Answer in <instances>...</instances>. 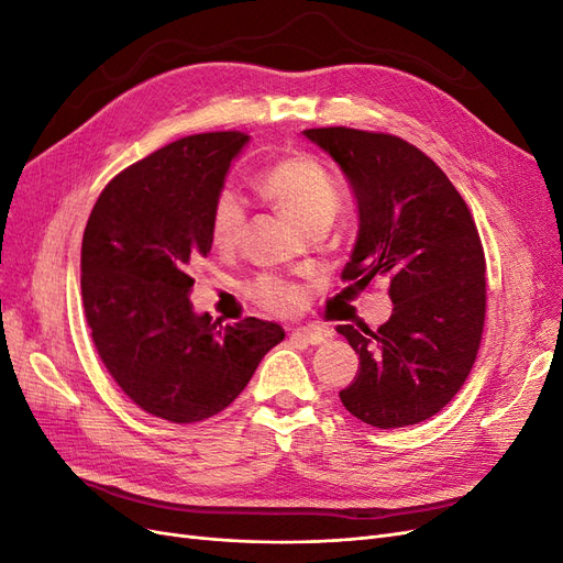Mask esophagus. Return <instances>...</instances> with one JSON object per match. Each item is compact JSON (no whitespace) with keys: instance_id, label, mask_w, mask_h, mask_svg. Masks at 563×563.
Segmentation results:
<instances>
[{"instance_id":"34e87169","label":"esophagus","mask_w":563,"mask_h":563,"mask_svg":"<svg viewBox=\"0 0 563 563\" xmlns=\"http://www.w3.org/2000/svg\"><path fill=\"white\" fill-rule=\"evenodd\" d=\"M291 340L296 343H308V345H321L331 340V331L323 327H305V329H294L291 331Z\"/></svg>"}]
</instances>
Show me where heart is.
<instances>
[{
    "instance_id": "heart-1",
    "label": "heart",
    "mask_w": 563,
    "mask_h": 563,
    "mask_svg": "<svg viewBox=\"0 0 563 563\" xmlns=\"http://www.w3.org/2000/svg\"><path fill=\"white\" fill-rule=\"evenodd\" d=\"M258 187L302 230L329 220L338 211L340 192L327 166L310 155H288L258 174ZM246 207L234 187H223L211 203L209 234L218 249H234L242 240ZM251 298L261 308L277 314H294L305 300L302 286L279 275H261L249 286Z\"/></svg>"
}]
</instances>
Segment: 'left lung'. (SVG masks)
Segmentation results:
<instances>
[{
    "label": "left lung",
    "instance_id": "1",
    "mask_svg": "<svg viewBox=\"0 0 563 563\" xmlns=\"http://www.w3.org/2000/svg\"><path fill=\"white\" fill-rule=\"evenodd\" d=\"M302 133L343 168L360 209L340 277L354 294L387 279L395 302L378 331L338 327L360 354L340 401L373 428L418 424L457 395L479 352L486 258L474 218L446 174L397 135L347 126Z\"/></svg>",
    "mask_w": 563,
    "mask_h": 563
}]
</instances>
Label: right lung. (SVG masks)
Returning <instances> with one entry per match:
<instances>
[{
	"instance_id": "obj_1",
	"label": "right lung",
	"mask_w": 563,
	"mask_h": 563,
	"mask_svg": "<svg viewBox=\"0 0 563 563\" xmlns=\"http://www.w3.org/2000/svg\"><path fill=\"white\" fill-rule=\"evenodd\" d=\"M242 131L187 135L117 174L81 242V300L114 383L145 413L199 422L228 408L284 340L275 321L197 314L190 269L211 251L209 216Z\"/></svg>"
}]
</instances>
